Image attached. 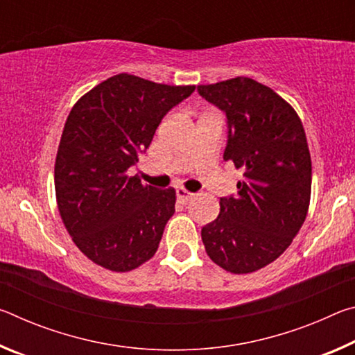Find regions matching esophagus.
<instances>
[{"instance_id":"obj_1","label":"esophagus","mask_w":355,"mask_h":355,"mask_svg":"<svg viewBox=\"0 0 355 355\" xmlns=\"http://www.w3.org/2000/svg\"><path fill=\"white\" fill-rule=\"evenodd\" d=\"M177 197H178L180 202L186 203V202H189V200L192 199V197H194V194H192V192H189V191L183 189V188H178V189H177Z\"/></svg>"}]
</instances>
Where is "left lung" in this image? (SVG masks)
<instances>
[{"label": "left lung", "instance_id": "1", "mask_svg": "<svg viewBox=\"0 0 355 355\" xmlns=\"http://www.w3.org/2000/svg\"><path fill=\"white\" fill-rule=\"evenodd\" d=\"M197 91L225 112L224 159L244 171L238 194L222 197L218 219L202 228V241L222 269L254 272L284 254L307 218V137L293 106L252 78L236 76Z\"/></svg>", "mask_w": 355, "mask_h": 355}]
</instances>
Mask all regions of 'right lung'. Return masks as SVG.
<instances>
[{
  "mask_svg": "<svg viewBox=\"0 0 355 355\" xmlns=\"http://www.w3.org/2000/svg\"><path fill=\"white\" fill-rule=\"evenodd\" d=\"M194 89L119 73L71 107L55 164L58 208L76 248L101 268L133 271L158 250L175 189L142 184L127 172Z\"/></svg>",
  "mask_w": 355,
  "mask_h": 355,
  "instance_id": "obj_1",
  "label": "right lung"
}]
</instances>
